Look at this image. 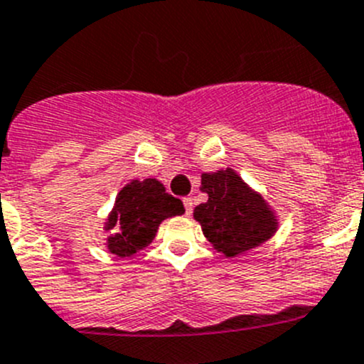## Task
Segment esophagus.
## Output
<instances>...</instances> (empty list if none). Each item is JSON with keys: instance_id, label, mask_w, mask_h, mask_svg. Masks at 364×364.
<instances>
[{"instance_id": "1", "label": "esophagus", "mask_w": 364, "mask_h": 364, "mask_svg": "<svg viewBox=\"0 0 364 364\" xmlns=\"http://www.w3.org/2000/svg\"><path fill=\"white\" fill-rule=\"evenodd\" d=\"M183 204H185L186 215L192 213V210H193V197H185V199H183Z\"/></svg>"}]
</instances>
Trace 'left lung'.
<instances>
[{
    "label": "left lung",
    "mask_w": 364,
    "mask_h": 364,
    "mask_svg": "<svg viewBox=\"0 0 364 364\" xmlns=\"http://www.w3.org/2000/svg\"><path fill=\"white\" fill-rule=\"evenodd\" d=\"M200 190L208 193V200L196 206L193 218L224 256L256 249L276 235L279 222L274 210L232 168L204 172Z\"/></svg>",
    "instance_id": "8db88e82"
}]
</instances>
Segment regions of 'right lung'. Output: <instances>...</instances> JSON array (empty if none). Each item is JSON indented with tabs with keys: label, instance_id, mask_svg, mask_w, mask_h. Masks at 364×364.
Wrapping results in <instances>:
<instances>
[{
	"label": "right lung",
	"instance_id": "right-lung-1",
	"mask_svg": "<svg viewBox=\"0 0 364 364\" xmlns=\"http://www.w3.org/2000/svg\"><path fill=\"white\" fill-rule=\"evenodd\" d=\"M183 213L181 200L165 192L158 179H133L117 193L108 213L105 231L110 236L105 245L119 257L133 256L153 242L165 218Z\"/></svg>",
	"mask_w": 364,
	"mask_h": 364
}]
</instances>
